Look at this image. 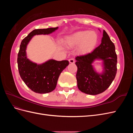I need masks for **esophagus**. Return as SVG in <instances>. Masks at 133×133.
<instances>
[{
  "label": "esophagus",
  "instance_id": "1",
  "mask_svg": "<svg viewBox=\"0 0 133 133\" xmlns=\"http://www.w3.org/2000/svg\"><path fill=\"white\" fill-rule=\"evenodd\" d=\"M69 62L70 63H71V64H73L75 63V60L73 58H70L69 59Z\"/></svg>",
  "mask_w": 133,
  "mask_h": 133
}]
</instances>
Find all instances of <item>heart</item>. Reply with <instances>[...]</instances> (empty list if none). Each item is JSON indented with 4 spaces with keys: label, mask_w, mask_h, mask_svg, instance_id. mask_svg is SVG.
<instances>
[{
    "label": "heart",
    "mask_w": 133,
    "mask_h": 133,
    "mask_svg": "<svg viewBox=\"0 0 133 133\" xmlns=\"http://www.w3.org/2000/svg\"><path fill=\"white\" fill-rule=\"evenodd\" d=\"M98 42V35L94 31H79L68 37L66 43L68 46L74 47L79 45L80 53L88 54L94 49Z\"/></svg>",
    "instance_id": "obj_1"
}]
</instances>
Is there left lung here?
<instances>
[{
	"mask_svg": "<svg viewBox=\"0 0 133 133\" xmlns=\"http://www.w3.org/2000/svg\"><path fill=\"white\" fill-rule=\"evenodd\" d=\"M104 62L103 73L99 75L91 64L95 59ZM78 70L76 74L78 89L84 93L97 95L102 93L111 85L117 71V55L115 45L105 30H103L102 43L91 53L77 56L75 58Z\"/></svg>",
	"mask_w": 133,
	"mask_h": 133,
	"instance_id": "1",
	"label": "left lung"
}]
</instances>
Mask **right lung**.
<instances>
[{"mask_svg": "<svg viewBox=\"0 0 133 133\" xmlns=\"http://www.w3.org/2000/svg\"><path fill=\"white\" fill-rule=\"evenodd\" d=\"M57 29L58 27L35 29L23 39L20 45L17 59L20 76L27 87L37 93L45 94L54 90L60 73L69 65V62L51 59L37 65L26 58V45L34 35L49 34Z\"/></svg>", "mask_w": 133, "mask_h": 133, "instance_id": "obj_1", "label": "right lung"}]
</instances>
